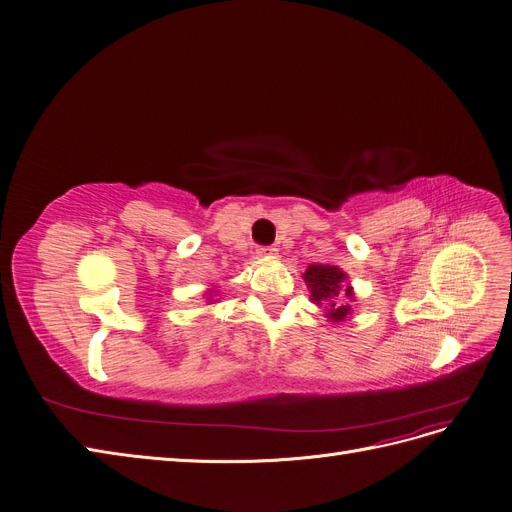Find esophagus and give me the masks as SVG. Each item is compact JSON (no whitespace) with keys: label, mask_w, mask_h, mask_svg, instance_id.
I'll return each instance as SVG.
<instances>
[{"label":"esophagus","mask_w":512,"mask_h":512,"mask_svg":"<svg viewBox=\"0 0 512 512\" xmlns=\"http://www.w3.org/2000/svg\"><path fill=\"white\" fill-rule=\"evenodd\" d=\"M257 255L265 257V259H272L278 255V249L276 247H257Z\"/></svg>","instance_id":"obj_1"}]
</instances>
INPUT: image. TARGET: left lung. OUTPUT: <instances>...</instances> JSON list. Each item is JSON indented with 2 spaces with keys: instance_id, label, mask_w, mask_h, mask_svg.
Segmentation results:
<instances>
[{
  "instance_id": "1",
  "label": "left lung",
  "mask_w": 512,
  "mask_h": 512,
  "mask_svg": "<svg viewBox=\"0 0 512 512\" xmlns=\"http://www.w3.org/2000/svg\"><path fill=\"white\" fill-rule=\"evenodd\" d=\"M309 290H311V301L315 305H324L326 307V317L330 321H344L346 317H351L353 307V286L344 284L346 274L336 265H309L307 272L303 274Z\"/></svg>"
}]
</instances>
